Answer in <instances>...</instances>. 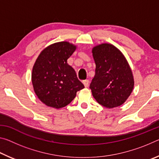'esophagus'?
Masks as SVG:
<instances>
[{"label": "esophagus", "mask_w": 159, "mask_h": 159, "mask_svg": "<svg viewBox=\"0 0 159 159\" xmlns=\"http://www.w3.org/2000/svg\"><path fill=\"white\" fill-rule=\"evenodd\" d=\"M83 85H84V86H85V88H88V85H89V80H83Z\"/></svg>", "instance_id": "esophagus-1"}]
</instances>
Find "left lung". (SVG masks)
I'll return each instance as SVG.
<instances>
[{"label": "left lung", "instance_id": "left-lung-1", "mask_svg": "<svg viewBox=\"0 0 159 159\" xmlns=\"http://www.w3.org/2000/svg\"><path fill=\"white\" fill-rule=\"evenodd\" d=\"M96 64L90 83L93 96L106 108L119 107L127 100L134 88V77L124 55L110 43H101L92 49Z\"/></svg>", "mask_w": 159, "mask_h": 159}]
</instances>
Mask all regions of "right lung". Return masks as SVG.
I'll return each instance as SVG.
<instances>
[{"label": "right lung", "instance_id": "right-lung-1", "mask_svg": "<svg viewBox=\"0 0 159 159\" xmlns=\"http://www.w3.org/2000/svg\"><path fill=\"white\" fill-rule=\"evenodd\" d=\"M76 45L61 41L43 50L34 64L31 81L34 90L45 105L55 109L66 107L75 98L78 91L84 88L67 60Z\"/></svg>", "mask_w": 159, "mask_h": 159}]
</instances>
